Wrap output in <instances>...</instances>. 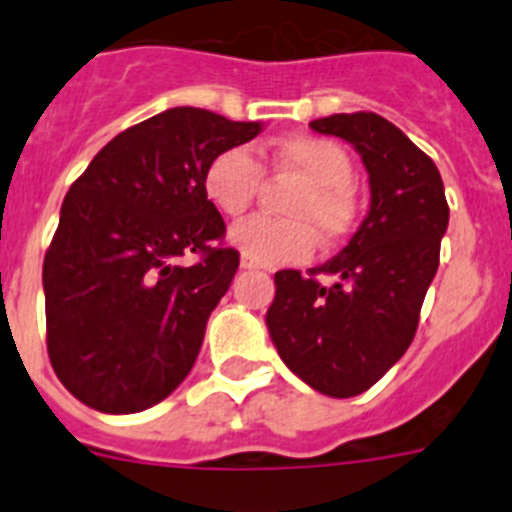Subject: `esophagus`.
Segmentation results:
<instances>
[{
  "label": "esophagus",
  "mask_w": 512,
  "mask_h": 512,
  "mask_svg": "<svg viewBox=\"0 0 512 512\" xmlns=\"http://www.w3.org/2000/svg\"><path fill=\"white\" fill-rule=\"evenodd\" d=\"M241 269L251 271V269H256V264H253V261H248V259H241Z\"/></svg>",
  "instance_id": "34e87169"
}]
</instances>
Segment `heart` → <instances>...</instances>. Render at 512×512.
<instances>
[{"label": "heart", "mask_w": 512, "mask_h": 512, "mask_svg": "<svg viewBox=\"0 0 512 512\" xmlns=\"http://www.w3.org/2000/svg\"><path fill=\"white\" fill-rule=\"evenodd\" d=\"M271 169L302 182L284 205L282 217H251L230 230L228 241L243 259L259 266L300 264L323 243L341 241L356 217L354 161L336 140L289 135L271 148ZM264 184V169L248 148L233 146L215 153L205 166L202 189L210 205L225 217H241Z\"/></svg>", "instance_id": "obj_1"}]
</instances>
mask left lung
Instances as JSON below:
<instances>
[{"instance_id": "8db88e82", "label": "left lung", "mask_w": 512, "mask_h": 512, "mask_svg": "<svg viewBox=\"0 0 512 512\" xmlns=\"http://www.w3.org/2000/svg\"><path fill=\"white\" fill-rule=\"evenodd\" d=\"M315 133L356 148L369 174V212L338 256L302 277L274 274L266 328L284 364L312 390L354 397L377 384L413 343L438 269L449 205L441 174L408 135L374 112L312 120ZM318 273L334 277L320 285Z\"/></svg>"}]
</instances>
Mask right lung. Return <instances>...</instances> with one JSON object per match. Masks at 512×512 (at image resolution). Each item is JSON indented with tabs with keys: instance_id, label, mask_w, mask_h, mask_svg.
<instances>
[{
	"instance_id": "obj_1",
	"label": "right lung",
	"mask_w": 512,
	"mask_h": 512,
	"mask_svg": "<svg viewBox=\"0 0 512 512\" xmlns=\"http://www.w3.org/2000/svg\"><path fill=\"white\" fill-rule=\"evenodd\" d=\"M200 107H171L112 138L71 184L43 261L53 372L76 400L140 413L192 372L210 312L238 269L202 189L215 153L261 133ZM200 252L201 261L178 259Z\"/></svg>"
}]
</instances>
